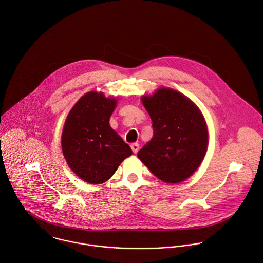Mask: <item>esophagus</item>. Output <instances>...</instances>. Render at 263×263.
Instances as JSON below:
<instances>
[{
  "instance_id": "1",
  "label": "esophagus",
  "mask_w": 263,
  "mask_h": 263,
  "mask_svg": "<svg viewBox=\"0 0 263 263\" xmlns=\"http://www.w3.org/2000/svg\"><path fill=\"white\" fill-rule=\"evenodd\" d=\"M131 149H132V152H133L134 154H137L138 151H139V144H138V143H133V144H131Z\"/></svg>"
}]
</instances>
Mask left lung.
Returning <instances> with one entry per match:
<instances>
[{"mask_svg": "<svg viewBox=\"0 0 263 263\" xmlns=\"http://www.w3.org/2000/svg\"><path fill=\"white\" fill-rule=\"evenodd\" d=\"M152 119L154 135L137 154L151 172L164 182L189 178L203 161L208 131L198 107L184 95L161 88L142 97Z\"/></svg>", "mask_w": 263, "mask_h": 263, "instance_id": "left-lung-1", "label": "left lung"}]
</instances>
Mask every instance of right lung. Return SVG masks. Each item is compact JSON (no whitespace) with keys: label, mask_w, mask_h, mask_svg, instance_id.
Wrapping results in <instances>:
<instances>
[{"label":"right lung","mask_w":263,"mask_h":263,"mask_svg":"<svg viewBox=\"0 0 263 263\" xmlns=\"http://www.w3.org/2000/svg\"><path fill=\"white\" fill-rule=\"evenodd\" d=\"M116 99L102 93L85 94L69 111L62 132L63 156L83 180L98 184L109 179L132 155L130 146L109 126Z\"/></svg>","instance_id":"1"}]
</instances>
